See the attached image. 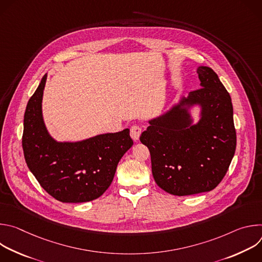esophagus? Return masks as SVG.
<instances>
[{
  "instance_id": "obj_1",
  "label": "esophagus",
  "mask_w": 262,
  "mask_h": 262,
  "mask_svg": "<svg viewBox=\"0 0 262 262\" xmlns=\"http://www.w3.org/2000/svg\"><path fill=\"white\" fill-rule=\"evenodd\" d=\"M141 133H142V128L139 126V125H133L130 127V137L134 141H138L140 136H141Z\"/></svg>"
}]
</instances>
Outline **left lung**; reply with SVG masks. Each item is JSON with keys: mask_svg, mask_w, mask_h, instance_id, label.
<instances>
[{"mask_svg": "<svg viewBox=\"0 0 262 262\" xmlns=\"http://www.w3.org/2000/svg\"><path fill=\"white\" fill-rule=\"evenodd\" d=\"M197 73L201 88L149 121L140 137L150 152L157 184L175 196L213 190L226 175L236 148L229 93L210 67L199 66ZM193 104L202 105V119L195 126L184 107Z\"/></svg>", "mask_w": 262, "mask_h": 262, "instance_id": "1", "label": "left lung"}]
</instances>
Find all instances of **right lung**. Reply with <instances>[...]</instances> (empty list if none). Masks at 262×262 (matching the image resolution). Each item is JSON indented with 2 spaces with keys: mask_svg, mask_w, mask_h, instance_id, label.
<instances>
[{
  "mask_svg": "<svg viewBox=\"0 0 262 262\" xmlns=\"http://www.w3.org/2000/svg\"><path fill=\"white\" fill-rule=\"evenodd\" d=\"M47 74L28 101L23 149L28 168L45 191L65 203L100 197L113 181L117 165L133 146L129 129L76 142H57L48 133L41 111Z\"/></svg>",
  "mask_w": 262,
  "mask_h": 262,
  "instance_id": "obj_1",
  "label": "right lung"
}]
</instances>
